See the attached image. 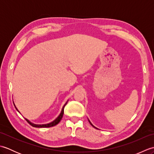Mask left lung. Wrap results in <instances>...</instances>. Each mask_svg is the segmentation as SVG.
Here are the masks:
<instances>
[{
	"instance_id": "left-lung-1",
	"label": "left lung",
	"mask_w": 154,
	"mask_h": 154,
	"mask_svg": "<svg viewBox=\"0 0 154 154\" xmlns=\"http://www.w3.org/2000/svg\"><path fill=\"white\" fill-rule=\"evenodd\" d=\"M89 122H90V124H91V125H92V126H93V127H94V128H95V127H94V126H93V124H91V122H90V121H89Z\"/></svg>"
}]
</instances>
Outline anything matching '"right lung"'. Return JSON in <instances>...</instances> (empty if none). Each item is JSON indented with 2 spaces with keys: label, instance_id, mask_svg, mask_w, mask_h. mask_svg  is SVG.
Masks as SVG:
<instances>
[{
  "label": "right lung",
  "instance_id": "1",
  "mask_svg": "<svg viewBox=\"0 0 154 154\" xmlns=\"http://www.w3.org/2000/svg\"><path fill=\"white\" fill-rule=\"evenodd\" d=\"M67 103L64 104V106H63V108H62L61 112L60 115L58 116V117L57 118V119H55V120H54L53 121V122H51L49 123V124H33V123H32L31 122H30V121H29L28 119H26V120L29 124H30L31 126H32L33 127H35V128H48V127H51V126H55V125H57V124L60 122L61 119H62V117H63V113H64V107H65V106L67 104ZM14 105L15 106L14 104ZM15 108H16V109L18 111V110L17 109V108H16V106H15ZM18 112H19V111H18Z\"/></svg>",
  "mask_w": 154,
  "mask_h": 154
}]
</instances>
